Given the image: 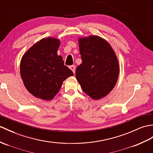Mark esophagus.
Wrapping results in <instances>:
<instances>
[{
	"label": "esophagus",
	"instance_id": "obj_1",
	"mask_svg": "<svg viewBox=\"0 0 153 153\" xmlns=\"http://www.w3.org/2000/svg\"><path fill=\"white\" fill-rule=\"evenodd\" d=\"M69 68H70V70H72L74 73H75V72H76V66H74V65L70 66Z\"/></svg>",
	"mask_w": 153,
	"mask_h": 153
}]
</instances>
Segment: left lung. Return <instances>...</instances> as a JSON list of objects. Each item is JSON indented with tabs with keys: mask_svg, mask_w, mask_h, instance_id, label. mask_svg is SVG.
Segmentation results:
<instances>
[{
	"mask_svg": "<svg viewBox=\"0 0 153 153\" xmlns=\"http://www.w3.org/2000/svg\"><path fill=\"white\" fill-rule=\"evenodd\" d=\"M82 62L76 77L83 91L94 100L107 96L118 80V59L108 42L96 35L78 39Z\"/></svg>",
	"mask_w": 153,
	"mask_h": 153,
	"instance_id": "obj_1",
	"label": "left lung"
}]
</instances>
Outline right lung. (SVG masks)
Segmentation results:
<instances>
[{"label":"right lung","instance_id":"1","mask_svg":"<svg viewBox=\"0 0 153 153\" xmlns=\"http://www.w3.org/2000/svg\"><path fill=\"white\" fill-rule=\"evenodd\" d=\"M60 44L58 38H44L28 49L21 60L20 74L25 87L42 100H52L63 81L74 76L57 55Z\"/></svg>","mask_w":153,"mask_h":153}]
</instances>
